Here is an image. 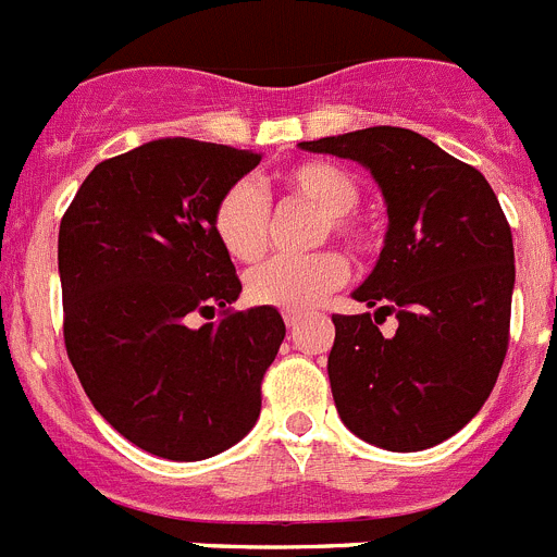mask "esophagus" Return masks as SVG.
<instances>
[{
  "mask_svg": "<svg viewBox=\"0 0 557 557\" xmlns=\"http://www.w3.org/2000/svg\"><path fill=\"white\" fill-rule=\"evenodd\" d=\"M283 319H285V324H288L290 330H294V327H297L299 322H302V315H299V313H285Z\"/></svg>",
  "mask_w": 557,
  "mask_h": 557,
  "instance_id": "34e87169",
  "label": "esophagus"
}]
</instances>
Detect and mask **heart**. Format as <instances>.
<instances>
[{
  "label": "heart",
  "mask_w": 557,
  "mask_h": 557,
  "mask_svg": "<svg viewBox=\"0 0 557 557\" xmlns=\"http://www.w3.org/2000/svg\"><path fill=\"white\" fill-rule=\"evenodd\" d=\"M285 197L310 205L322 213L315 242L327 235L344 247L366 252L372 247V230L352 210L360 199L358 180L327 160H305L280 174ZM213 233L233 260L260 258L269 242V199L255 180H238L219 197L213 208ZM347 260L333 249L305 258H274L255 267L244 277V294L260 308H277L283 313H305L315 308L347 280Z\"/></svg>",
  "instance_id": "heart-1"
}]
</instances>
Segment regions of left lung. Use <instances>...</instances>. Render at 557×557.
Returning a JSON list of instances; mask_svg holds the SVG:
<instances>
[{"mask_svg": "<svg viewBox=\"0 0 557 557\" xmlns=\"http://www.w3.org/2000/svg\"><path fill=\"white\" fill-rule=\"evenodd\" d=\"M358 160L388 208L377 267L352 290L372 313L333 315L330 388L341 422L391 453H419L474 419L508 352L513 235L474 166L403 127L299 144ZM380 314H397L391 339Z\"/></svg>", "mask_w": 557, "mask_h": 557, "instance_id": "1", "label": "left lung"}]
</instances>
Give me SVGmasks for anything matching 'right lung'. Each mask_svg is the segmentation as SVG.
I'll return each instance as SVG.
<instances>
[{"mask_svg":"<svg viewBox=\"0 0 557 557\" xmlns=\"http://www.w3.org/2000/svg\"><path fill=\"white\" fill-rule=\"evenodd\" d=\"M258 152L158 138L102 160L63 213V338L94 408L135 447L205 460L244 438L285 338L274 308L242 294L213 208ZM224 309L202 329L190 315Z\"/></svg>","mask_w":557,"mask_h":557,"instance_id":"1","label":"right lung"}]
</instances>
